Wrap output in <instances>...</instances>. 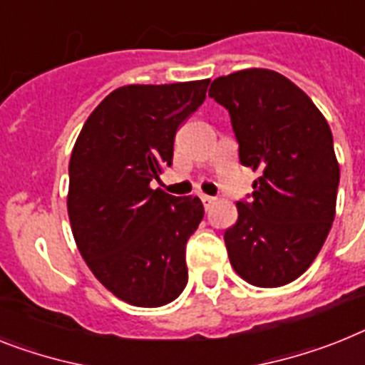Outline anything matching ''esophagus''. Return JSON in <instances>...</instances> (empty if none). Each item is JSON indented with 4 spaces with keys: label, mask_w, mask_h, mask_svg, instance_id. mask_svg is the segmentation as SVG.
I'll list each match as a JSON object with an SVG mask.
<instances>
[{
    "label": "esophagus",
    "mask_w": 365,
    "mask_h": 365,
    "mask_svg": "<svg viewBox=\"0 0 365 365\" xmlns=\"http://www.w3.org/2000/svg\"><path fill=\"white\" fill-rule=\"evenodd\" d=\"M200 198H202V204H204V207H206V210H207V207L213 206V202H215V198L207 197V195H202Z\"/></svg>",
    "instance_id": "esophagus-1"
}]
</instances>
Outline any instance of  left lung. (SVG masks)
Returning <instances> with one entry per match:
<instances>
[{"label": "left lung", "instance_id": "1", "mask_svg": "<svg viewBox=\"0 0 365 365\" xmlns=\"http://www.w3.org/2000/svg\"><path fill=\"white\" fill-rule=\"evenodd\" d=\"M210 98L230 111L241 165L259 173L252 200L235 204L237 220L225 232L230 263L252 286H286L317 258L336 217L339 163L329 122L274 70L220 76Z\"/></svg>", "mask_w": 365, "mask_h": 365}]
</instances>
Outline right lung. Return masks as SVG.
<instances>
[{"instance_id": "right-lung-1", "label": "right lung", "mask_w": 365, "mask_h": 365, "mask_svg": "<svg viewBox=\"0 0 365 365\" xmlns=\"http://www.w3.org/2000/svg\"><path fill=\"white\" fill-rule=\"evenodd\" d=\"M210 79L125 85L91 113L70 155L68 219L85 263L120 301L158 308L187 284L185 243L204 219L198 197L152 189L174 137Z\"/></svg>"}]
</instances>
